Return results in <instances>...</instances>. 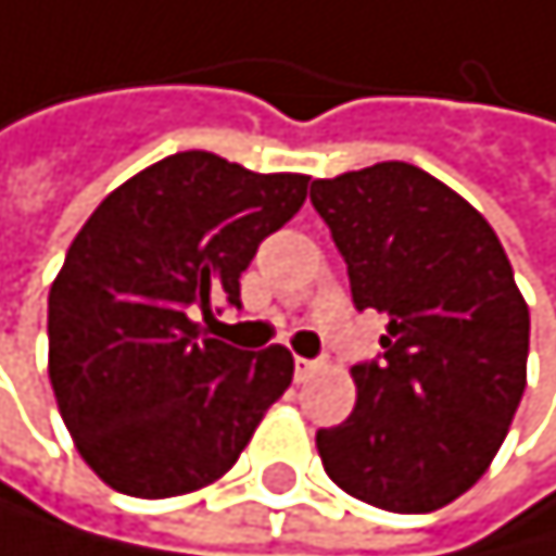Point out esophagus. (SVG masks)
<instances>
[{"label": "esophagus", "instance_id": "esophagus-1", "mask_svg": "<svg viewBox=\"0 0 556 556\" xmlns=\"http://www.w3.org/2000/svg\"><path fill=\"white\" fill-rule=\"evenodd\" d=\"M316 369H320V362H313V358H295V379H299V382H306Z\"/></svg>", "mask_w": 556, "mask_h": 556}]
</instances>
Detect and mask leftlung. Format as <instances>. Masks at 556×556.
I'll return each instance as SVG.
<instances>
[{
	"label": "left lung",
	"instance_id": "obj_1",
	"mask_svg": "<svg viewBox=\"0 0 556 556\" xmlns=\"http://www.w3.org/2000/svg\"><path fill=\"white\" fill-rule=\"evenodd\" d=\"M355 309L387 316L348 421L316 431L327 477L365 505L435 511L470 491L526 390L529 306L488 218L410 163L313 180Z\"/></svg>",
	"mask_w": 556,
	"mask_h": 556
}]
</instances>
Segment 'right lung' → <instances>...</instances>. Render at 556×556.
Wrapping results in <instances>:
<instances>
[{"label":"right lung","mask_w":556,"mask_h":556,"mask_svg":"<svg viewBox=\"0 0 556 556\" xmlns=\"http://www.w3.org/2000/svg\"><path fill=\"white\" fill-rule=\"evenodd\" d=\"M309 177L254 174L215 152H177L100 201L48 295V376L62 421L103 484L174 497L212 484L289 390L281 344L201 338L264 236L306 201Z\"/></svg>","instance_id":"add662e5"}]
</instances>
